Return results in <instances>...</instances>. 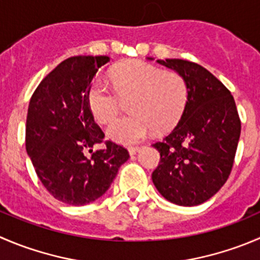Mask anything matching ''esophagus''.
Here are the masks:
<instances>
[{
    "label": "esophagus",
    "instance_id": "obj_1",
    "mask_svg": "<svg viewBox=\"0 0 260 260\" xmlns=\"http://www.w3.org/2000/svg\"><path fill=\"white\" fill-rule=\"evenodd\" d=\"M138 151H140V147H138V146H131V147H128V152H129V155H135V153H137Z\"/></svg>",
    "mask_w": 260,
    "mask_h": 260
}]
</instances>
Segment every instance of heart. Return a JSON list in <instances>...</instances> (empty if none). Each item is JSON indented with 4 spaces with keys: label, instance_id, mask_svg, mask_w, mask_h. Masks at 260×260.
Here are the masks:
<instances>
[{
    "label": "heart",
    "instance_id": "b5f03b06",
    "mask_svg": "<svg viewBox=\"0 0 260 260\" xmlns=\"http://www.w3.org/2000/svg\"><path fill=\"white\" fill-rule=\"evenodd\" d=\"M115 91L100 80L87 90V105L95 119L102 124L110 123L120 110V98L129 100L132 114L119 118L109 125L110 140L132 145L147 137L175 127L188 102V86L180 74L162 71L143 60L132 59L117 64L110 72Z\"/></svg>",
    "mask_w": 260,
    "mask_h": 260
}]
</instances>
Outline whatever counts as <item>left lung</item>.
<instances>
[{"label":"left lung","mask_w":260,"mask_h":260,"mask_svg":"<svg viewBox=\"0 0 260 260\" xmlns=\"http://www.w3.org/2000/svg\"><path fill=\"white\" fill-rule=\"evenodd\" d=\"M156 62L184 77L188 102L176 127L152 145L160 152L152 181L169 202L198 206L220 190L233 169L241 131L235 100L220 80L197 63Z\"/></svg>","instance_id":"left-lung-1"}]
</instances>
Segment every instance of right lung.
Masks as SVG:
<instances>
[{
  "mask_svg": "<svg viewBox=\"0 0 260 260\" xmlns=\"http://www.w3.org/2000/svg\"><path fill=\"white\" fill-rule=\"evenodd\" d=\"M107 55H76L60 62L32 94L26 117V152L38 178L55 200L84 206L109 189L129 158L122 146L107 141L87 105V90ZM90 152L91 156H87Z\"/></svg>",
  "mask_w": 260,
  "mask_h": 260,
  "instance_id": "1",
  "label": "right lung"
}]
</instances>
